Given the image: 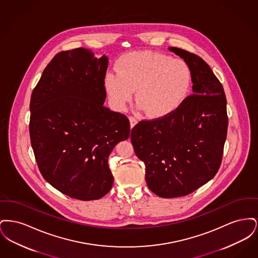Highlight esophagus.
I'll list each match as a JSON object with an SVG mask.
<instances>
[{"label": "esophagus", "instance_id": "34e87169", "mask_svg": "<svg viewBox=\"0 0 258 258\" xmlns=\"http://www.w3.org/2000/svg\"><path fill=\"white\" fill-rule=\"evenodd\" d=\"M128 120H130V123H131V127L133 128L135 126V124L137 123V120L135 119V117H128Z\"/></svg>", "mask_w": 258, "mask_h": 258}]
</instances>
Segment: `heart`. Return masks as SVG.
<instances>
[{
    "instance_id": "1",
    "label": "heart",
    "mask_w": 258,
    "mask_h": 258,
    "mask_svg": "<svg viewBox=\"0 0 258 258\" xmlns=\"http://www.w3.org/2000/svg\"><path fill=\"white\" fill-rule=\"evenodd\" d=\"M191 85L192 73L186 61L152 51L123 55L116 71L108 72L103 79L104 90L116 109L126 107L136 89L139 107L154 118L177 110L188 96Z\"/></svg>"
}]
</instances>
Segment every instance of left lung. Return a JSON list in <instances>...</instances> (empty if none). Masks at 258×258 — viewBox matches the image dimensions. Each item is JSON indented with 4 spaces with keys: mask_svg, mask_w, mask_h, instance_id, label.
<instances>
[{
    "mask_svg": "<svg viewBox=\"0 0 258 258\" xmlns=\"http://www.w3.org/2000/svg\"><path fill=\"white\" fill-rule=\"evenodd\" d=\"M168 50L190 67L192 95L171 114L139 122L131 134L149 188L163 198L187 196L215 177L228 125L224 91L208 63L185 50Z\"/></svg>",
    "mask_w": 258,
    "mask_h": 258,
    "instance_id": "obj_1",
    "label": "left lung"
}]
</instances>
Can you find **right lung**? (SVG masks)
Returning <instances> with one entry per match:
<instances>
[{"mask_svg": "<svg viewBox=\"0 0 258 258\" xmlns=\"http://www.w3.org/2000/svg\"><path fill=\"white\" fill-rule=\"evenodd\" d=\"M108 58L76 48L47 64L30 102V137L43 178L61 194L96 200L112 187L109 155L130 137V121L103 105Z\"/></svg>", "mask_w": 258, "mask_h": 258, "instance_id": "obj_1", "label": "right lung"}]
</instances>
